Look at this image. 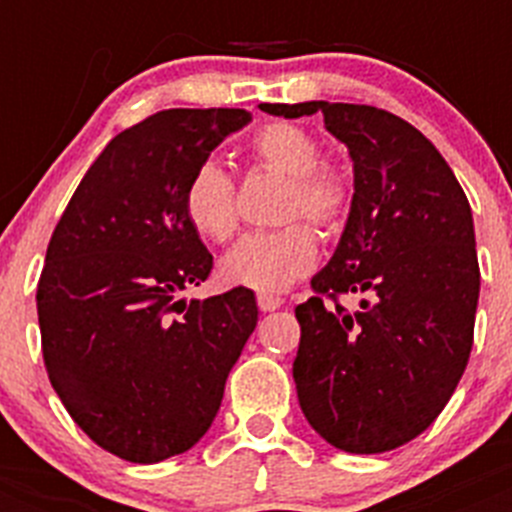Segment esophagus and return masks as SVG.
<instances>
[{
    "mask_svg": "<svg viewBox=\"0 0 512 512\" xmlns=\"http://www.w3.org/2000/svg\"><path fill=\"white\" fill-rule=\"evenodd\" d=\"M281 305H284V300L276 295H257V308L263 313H271V311H279Z\"/></svg>",
    "mask_w": 512,
    "mask_h": 512,
    "instance_id": "obj_1",
    "label": "esophagus"
}]
</instances>
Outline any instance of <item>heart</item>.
Returning <instances> with one entry per match:
<instances>
[{
  "instance_id": "b5f03b06",
  "label": "heart",
  "mask_w": 512,
  "mask_h": 512,
  "mask_svg": "<svg viewBox=\"0 0 512 512\" xmlns=\"http://www.w3.org/2000/svg\"><path fill=\"white\" fill-rule=\"evenodd\" d=\"M252 154L263 167L289 177L281 217H308L324 231H337L348 215L350 183L340 170L321 164L313 135L289 122H273L252 138ZM183 209L193 231L209 241H228L236 231V188L217 162L196 167L185 185ZM319 260L316 233L303 223L276 231L247 233L220 260V276L231 287L284 292L313 271Z\"/></svg>"
}]
</instances>
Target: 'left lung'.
<instances>
[{"mask_svg":"<svg viewBox=\"0 0 512 512\" xmlns=\"http://www.w3.org/2000/svg\"><path fill=\"white\" fill-rule=\"evenodd\" d=\"M324 114L353 162V199L332 260L297 305L292 364L305 420L327 444L380 454L417 438L452 398L473 348L478 273L468 196L436 146L396 114L353 103H260ZM358 294V312L339 305Z\"/></svg>","mask_w":512,"mask_h":512,"instance_id":"obj_1","label":"left lung"}]
</instances>
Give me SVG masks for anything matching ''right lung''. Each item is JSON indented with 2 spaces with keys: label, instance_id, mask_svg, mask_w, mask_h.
I'll list each match as a JSON object with an SVG mask.
<instances>
[{
  "label": "right lung",
  "instance_id": "right-lung-1",
  "mask_svg": "<svg viewBox=\"0 0 512 512\" xmlns=\"http://www.w3.org/2000/svg\"><path fill=\"white\" fill-rule=\"evenodd\" d=\"M244 108H170L119 132L55 225L36 313L44 366L74 422L127 462L188 452L257 324L252 289L191 300L212 271L185 185Z\"/></svg>",
  "mask_w": 512,
  "mask_h": 512
}]
</instances>
